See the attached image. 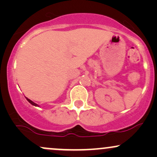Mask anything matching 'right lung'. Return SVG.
Listing matches in <instances>:
<instances>
[{"instance_id": "obj_1", "label": "right lung", "mask_w": 157, "mask_h": 157, "mask_svg": "<svg viewBox=\"0 0 157 157\" xmlns=\"http://www.w3.org/2000/svg\"><path fill=\"white\" fill-rule=\"evenodd\" d=\"M26 99L27 100H28V102H29V103L32 104V105H35V106H38V105H37V104H36V103H35V102H32L31 100H29V99H28V98H27V97H26Z\"/></svg>"}]
</instances>
